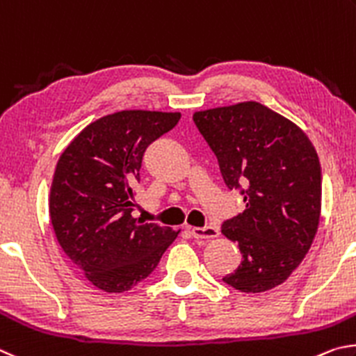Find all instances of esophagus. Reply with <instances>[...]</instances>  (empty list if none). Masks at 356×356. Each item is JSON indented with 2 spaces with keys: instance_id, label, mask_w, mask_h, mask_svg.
I'll return each mask as SVG.
<instances>
[{
  "instance_id": "esophagus-1",
  "label": "esophagus",
  "mask_w": 356,
  "mask_h": 356,
  "mask_svg": "<svg viewBox=\"0 0 356 356\" xmlns=\"http://www.w3.org/2000/svg\"><path fill=\"white\" fill-rule=\"evenodd\" d=\"M192 236L195 239H213L219 236V228L214 225H207V227H194L191 229Z\"/></svg>"
}]
</instances>
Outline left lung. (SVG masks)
Returning a JSON list of instances; mask_svg holds the SVG:
<instances>
[{
  "instance_id": "obj_1",
  "label": "left lung",
  "mask_w": 356,
  "mask_h": 356,
  "mask_svg": "<svg viewBox=\"0 0 356 356\" xmlns=\"http://www.w3.org/2000/svg\"><path fill=\"white\" fill-rule=\"evenodd\" d=\"M194 123L245 209L222 223L242 261L223 283L247 294L273 289L308 253L321 217L322 172L303 131L267 106L247 102L195 112Z\"/></svg>"
}]
</instances>
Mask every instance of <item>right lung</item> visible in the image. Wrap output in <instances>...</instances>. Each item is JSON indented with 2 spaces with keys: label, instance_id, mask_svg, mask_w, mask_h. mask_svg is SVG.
<instances>
[{
  "label": "right lung",
  "instance_id": "right-lung-1",
  "mask_svg": "<svg viewBox=\"0 0 356 356\" xmlns=\"http://www.w3.org/2000/svg\"><path fill=\"white\" fill-rule=\"evenodd\" d=\"M179 118V112H117L86 127L60 154L49 195L51 225L62 250L98 289L129 291L178 236L134 219L133 198L147 147Z\"/></svg>",
  "mask_w": 356,
  "mask_h": 356
}]
</instances>
